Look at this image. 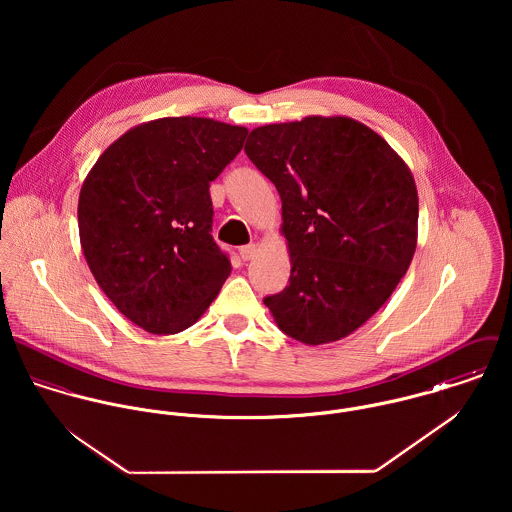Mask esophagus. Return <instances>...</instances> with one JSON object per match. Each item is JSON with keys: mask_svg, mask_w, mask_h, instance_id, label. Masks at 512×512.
I'll list each match as a JSON object with an SVG mask.
<instances>
[{"mask_svg": "<svg viewBox=\"0 0 512 512\" xmlns=\"http://www.w3.org/2000/svg\"><path fill=\"white\" fill-rule=\"evenodd\" d=\"M256 252H258V246H256V244H246V246L240 248L242 260H252V258L256 256Z\"/></svg>", "mask_w": 512, "mask_h": 512, "instance_id": "1", "label": "esophagus"}]
</instances>
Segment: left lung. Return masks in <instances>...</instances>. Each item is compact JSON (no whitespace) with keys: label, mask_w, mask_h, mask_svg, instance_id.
<instances>
[{"label":"left lung","mask_w":512,"mask_h":512,"mask_svg":"<svg viewBox=\"0 0 512 512\" xmlns=\"http://www.w3.org/2000/svg\"><path fill=\"white\" fill-rule=\"evenodd\" d=\"M276 185L290 284L264 299L305 345L366 323L408 272L418 244V189L406 161L363 122L307 116L254 128L244 146Z\"/></svg>","instance_id":"left-lung-1"}]
</instances>
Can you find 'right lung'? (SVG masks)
Segmentation results:
<instances>
[{
    "label": "right lung",
    "instance_id": "obj_1",
    "mask_svg": "<svg viewBox=\"0 0 512 512\" xmlns=\"http://www.w3.org/2000/svg\"><path fill=\"white\" fill-rule=\"evenodd\" d=\"M248 130L181 116L106 147L78 197V234L100 290L132 323L175 335L209 309L232 266L211 236L209 185Z\"/></svg>",
    "mask_w": 512,
    "mask_h": 512
}]
</instances>
